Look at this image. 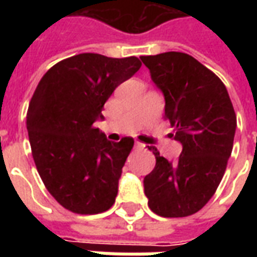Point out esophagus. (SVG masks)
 I'll use <instances>...</instances> for the list:
<instances>
[{
    "instance_id": "34e87169",
    "label": "esophagus",
    "mask_w": 257,
    "mask_h": 257,
    "mask_svg": "<svg viewBox=\"0 0 257 257\" xmlns=\"http://www.w3.org/2000/svg\"><path fill=\"white\" fill-rule=\"evenodd\" d=\"M135 147H136V149H140V150H142V149H145L146 145H143V143H140V142H135Z\"/></svg>"
}]
</instances>
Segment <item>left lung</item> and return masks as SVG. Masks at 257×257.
I'll list each match as a JSON object with an SVG mask.
<instances>
[{
    "mask_svg": "<svg viewBox=\"0 0 257 257\" xmlns=\"http://www.w3.org/2000/svg\"><path fill=\"white\" fill-rule=\"evenodd\" d=\"M165 99V118L182 145L169 162L156 147V168L143 180L150 209L162 217L198 212L215 194L231 156L237 117L220 78L183 52L140 56Z\"/></svg>",
    "mask_w": 257,
    "mask_h": 257,
    "instance_id": "obj_1",
    "label": "left lung"
}]
</instances>
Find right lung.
Wrapping results in <instances>:
<instances>
[{"mask_svg":"<svg viewBox=\"0 0 257 257\" xmlns=\"http://www.w3.org/2000/svg\"><path fill=\"white\" fill-rule=\"evenodd\" d=\"M142 66L136 56L115 59L79 53L48 70L26 118L37 171L53 198L79 215H95L115 202L132 138L110 142L93 122L114 89Z\"/></svg>","mask_w":257,"mask_h":257,"instance_id":"add662e5","label":"right lung"}]
</instances>
